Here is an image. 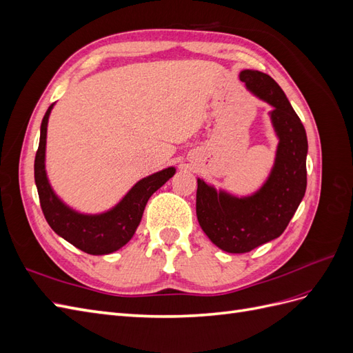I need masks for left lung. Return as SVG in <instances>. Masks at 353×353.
I'll return each instance as SVG.
<instances>
[{
    "label": "left lung",
    "mask_w": 353,
    "mask_h": 353,
    "mask_svg": "<svg viewBox=\"0 0 353 353\" xmlns=\"http://www.w3.org/2000/svg\"><path fill=\"white\" fill-rule=\"evenodd\" d=\"M240 79L254 97L272 108L268 114L279 144L268 178L252 194H232L197 178L200 227L213 244L228 253H248L280 237L306 191L307 138L290 101L266 73L245 69Z\"/></svg>",
    "instance_id": "obj_1"
}]
</instances>
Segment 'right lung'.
Here are the masks:
<instances>
[{"label": "right lung", "instance_id": "1", "mask_svg": "<svg viewBox=\"0 0 353 353\" xmlns=\"http://www.w3.org/2000/svg\"><path fill=\"white\" fill-rule=\"evenodd\" d=\"M51 104L41 123L39 145L35 156V184L42 212L57 236L88 254H109L122 249L140 225L148 199L176 172L174 166L165 168L135 183L131 190L108 210L82 213L66 205L51 187L46 169L47 126Z\"/></svg>", "mask_w": 353, "mask_h": 353}]
</instances>
